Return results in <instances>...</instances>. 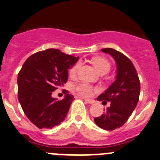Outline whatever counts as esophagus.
<instances>
[{
  "mask_svg": "<svg viewBox=\"0 0 160 160\" xmlns=\"http://www.w3.org/2000/svg\"><path fill=\"white\" fill-rule=\"evenodd\" d=\"M80 98H81V97H80ZM83 99H84V100L86 101V102H88V104H94V102H95V101L92 100V99H87V98H83Z\"/></svg>",
  "mask_w": 160,
  "mask_h": 160,
  "instance_id": "obj_1",
  "label": "esophagus"
}]
</instances>
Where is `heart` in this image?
Here are the masks:
<instances>
[{
  "label": "heart",
  "mask_w": 160,
  "mask_h": 160,
  "mask_svg": "<svg viewBox=\"0 0 160 160\" xmlns=\"http://www.w3.org/2000/svg\"><path fill=\"white\" fill-rule=\"evenodd\" d=\"M92 63L94 64V67L96 68L98 71L102 73H107L109 72L110 69H111V66L110 63L107 61L105 58H102V57H94L92 58ZM81 66V62H77L70 69H69V75L70 77H74L77 74V71H78L79 68ZM76 90L79 92V94L82 96H85L88 97L90 96L92 93V88L90 86L88 83H80L76 86Z\"/></svg>",
  "instance_id": "heart-1"
}]
</instances>
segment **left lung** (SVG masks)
Returning <instances> with one entry per match:
<instances>
[{
    "label": "left lung",
    "instance_id": "left-lung-1",
    "mask_svg": "<svg viewBox=\"0 0 160 160\" xmlns=\"http://www.w3.org/2000/svg\"><path fill=\"white\" fill-rule=\"evenodd\" d=\"M102 52L109 54L116 64L115 81L98 101L111 102L105 112L94 118V123L106 131H113L123 126L137 106L140 95V81L132 62L121 52L112 48H103ZM105 111V109H104Z\"/></svg>",
    "mask_w": 160,
    "mask_h": 160
}]
</instances>
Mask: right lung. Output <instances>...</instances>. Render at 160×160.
I'll list each match as a JSON object with an SVG mask.
<instances>
[{
    "mask_svg": "<svg viewBox=\"0 0 160 160\" xmlns=\"http://www.w3.org/2000/svg\"><path fill=\"white\" fill-rule=\"evenodd\" d=\"M79 57L58 49H47L29 56L18 74V98L28 119L40 129H52L63 121L73 101L66 91L58 101L52 92L64 86L68 80V69Z\"/></svg>",
    "mask_w": 160,
    "mask_h": 160,
    "instance_id": "add662e5",
    "label": "right lung"
}]
</instances>
